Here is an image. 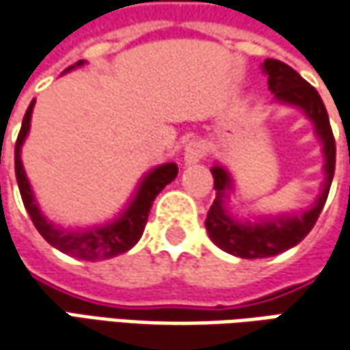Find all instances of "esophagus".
<instances>
[{
  "instance_id": "obj_1",
  "label": "esophagus",
  "mask_w": 350,
  "mask_h": 350,
  "mask_svg": "<svg viewBox=\"0 0 350 350\" xmlns=\"http://www.w3.org/2000/svg\"><path fill=\"white\" fill-rule=\"evenodd\" d=\"M205 152H207V148H205L202 141H190L186 145V150H184V162L186 164H196V162L204 159Z\"/></svg>"
}]
</instances>
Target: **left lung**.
<instances>
[{"label": "left lung", "mask_w": 350, "mask_h": 350, "mask_svg": "<svg viewBox=\"0 0 350 350\" xmlns=\"http://www.w3.org/2000/svg\"><path fill=\"white\" fill-rule=\"evenodd\" d=\"M262 70L268 76V90L274 94V99H278L286 105L299 107L315 125V135L319 137L323 145L325 182L315 204L310 209L301 211L299 215H278V217H268L256 223H251V221L241 223L233 219L225 209L227 193L235 188L233 178L223 166L215 164L211 168V174H213V188L217 191V198L207 211L205 229H207L209 239L219 249L241 258H266V256H274L296 247L313 229L315 221L325 205L333 174H335V139H333V131H331L323 99L319 98L317 90L312 84H308L296 70L290 68L280 60L266 58Z\"/></svg>", "instance_id": "8db88e82"}]
</instances>
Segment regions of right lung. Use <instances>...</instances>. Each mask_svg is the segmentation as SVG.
Masks as SVG:
<instances>
[{
	"label": "right lung",
	"instance_id": "obj_1",
	"mask_svg": "<svg viewBox=\"0 0 350 350\" xmlns=\"http://www.w3.org/2000/svg\"><path fill=\"white\" fill-rule=\"evenodd\" d=\"M82 64H84V60L76 62L68 70L82 66ZM33 107H35V99L31 101V105L25 113L23 125H21L17 143H15V176H17V184H19L21 198H23L25 209H27L31 221L35 223L38 233L44 237V241L49 245H53L54 249L66 252L74 258L92 260V262L113 258L117 254H123V252L133 249L145 231L146 219H148L154 198L164 190L166 184H170L178 176V166L174 162H166V164H160L157 168H152L143 178V182L139 184V190L135 193L133 202L127 205V209L111 223L101 225V227H92V229H74V231L56 227L53 221H49L40 213L37 200H35L33 190H31V184H29L27 174H25L23 162H21V146H23L29 127H31Z\"/></svg>",
	"mask_w": 350,
	"mask_h": 350
}]
</instances>
